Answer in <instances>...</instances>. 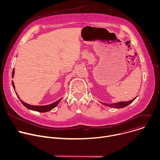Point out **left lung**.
<instances>
[{"instance_id": "1", "label": "left lung", "mask_w": 160, "mask_h": 160, "mask_svg": "<svg viewBox=\"0 0 160 160\" xmlns=\"http://www.w3.org/2000/svg\"><path fill=\"white\" fill-rule=\"evenodd\" d=\"M136 98H135L134 99H133L132 100H130L129 101H125V102H117V103H112V104H107V103H102V104H104L106 106H108L110 108H123L124 107H126L127 106L129 105L130 103H132Z\"/></svg>"}]
</instances>
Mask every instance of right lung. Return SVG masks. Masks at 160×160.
Here are the masks:
<instances>
[{
    "label": "right lung",
    "instance_id": "right-lung-1",
    "mask_svg": "<svg viewBox=\"0 0 160 160\" xmlns=\"http://www.w3.org/2000/svg\"><path fill=\"white\" fill-rule=\"evenodd\" d=\"M14 69H13V71H12V77L13 78L14 77ZM12 87H13V88L15 90V87H14V82L13 81H12ZM17 96L18 97V98L19 99V97L18 96L17 93H16ZM61 99H59L58 101L51 104H48V105H45V106H32V105H30V104H28L26 102H25L24 101H22V100L19 99L21 102L27 108L30 109V110H33V111H38V112H48V111H51V109H54L59 103V102L61 101Z\"/></svg>",
    "mask_w": 160,
    "mask_h": 160
}]
</instances>
